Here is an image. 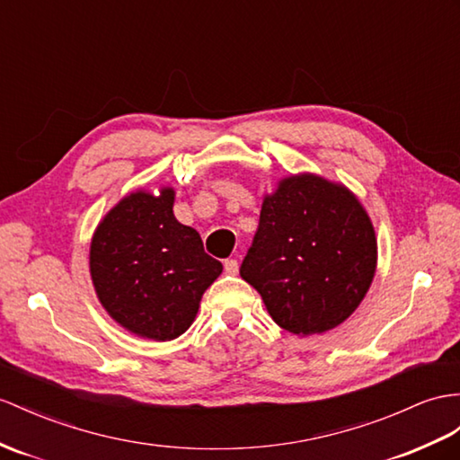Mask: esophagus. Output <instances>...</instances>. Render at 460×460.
<instances>
[{
    "label": "esophagus",
    "mask_w": 460,
    "mask_h": 460,
    "mask_svg": "<svg viewBox=\"0 0 460 460\" xmlns=\"http://www.w3.org/2000/svg\"><path fill=\"white\" fill-rule=\"evenodd\" d=\"M223 268H226V272H227V274L234 276V274L239 272V262L234 261V258H227V261L223 262Z\"/></svg>",
    "instance_id": "34e87169"
}]
</instances>
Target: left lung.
I'll use <instances>...</instances> for the list:
<instances>
[{
	"instance_id": "1",
	"label": "left lung",
	"mask_w": 460,
	"mask_h": 460,
	"mask_svg": "<svg viewBox=\"0 0 460 460\" xmlns=\"http://www.w3.org/2000/svg\"><path fill=\"white\" fill-rule=\"evenodd\" d=\"M375 268V229L359 199L344 184L305 172L264 198L241 278L278 326L311 336L359 307Z\"/></svg>"
}]
</instances>
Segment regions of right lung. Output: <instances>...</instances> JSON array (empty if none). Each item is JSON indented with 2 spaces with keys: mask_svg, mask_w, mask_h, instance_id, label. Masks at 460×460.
<instances>
[{
  "mask_svg": "<svg viewBox=\"0 0 460 460\" xmlns=\"http://www.w3.org/2000/svg\"><path fill=\"white\" fill-rule=\"evenodd\" d=\"M174 190L122 198L93 234L89 268L101 305L126 331L167 342L188 331L221 274L196 229L172 214Z\"/></svg>",
  "mask_w": 460,
  "mask_h": 460,
  "instance_id": "1",
  "label": "right lung"
}]
</instances>
